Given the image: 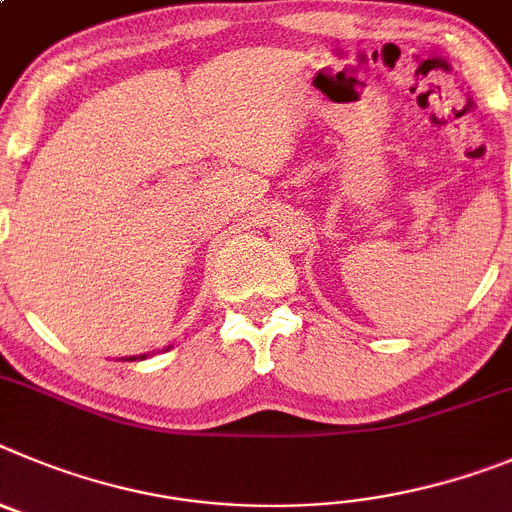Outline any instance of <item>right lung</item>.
Masks as SVG:
<instances>
[{
	"label": "right lung",
	"instance_id": "1",
	"mask_svg": "<svg viewBox=\"0 0 512 512\" xmlns=\"http://www.w3.org/2000/svg\"><path fill=\"white\" fill-rule=\"evenodd\" d=\"M142 359H145V357H142Z\"/></svg>",
	"mask_w": 512,
	"mask_h": 512
}]
</instances>
